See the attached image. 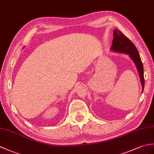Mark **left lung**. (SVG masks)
<instances>
[{"label":"left lung","mask_w":154,"mask_h":154,"mask_svg":"<svg viewBox=\"0 0 154 154\" xmlns=\"http://www.w3.org/2000/svg\"><path fill=\"white\" fill-rule=\"evenodd\" d=\"M113 35L114 38L111 48L113 51L129 54L131 58L137 67L139 76L140 78L143 91L144 87V67H143V63L141 61L137 48H136V46L131 41L130 39L128 38L126 36H125L122 32H121L120 31H118L117 29L114 30Z\"/></svg>","instance_id":"obj_1"}]
</instances>
